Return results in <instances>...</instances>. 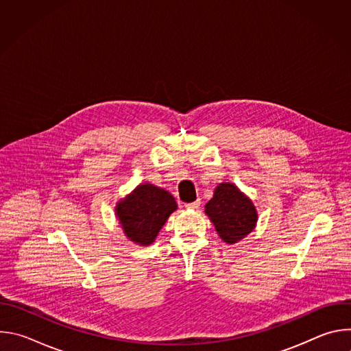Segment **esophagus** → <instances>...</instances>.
Here are the masks:
<instances>
[{
	"instance_id": "1",
	"label": "esophagus",
	"mask_w": 351,
	"mask_h": 351,
	"mask_svg": "<svg viewBox=\"0 0 351 351\" xmlns=\"http://www.w3.org/2000/svg\"><path fill=\"white\" fill-rule=\"evenodd\" d=\"M199 204H202V202H199V199H197V202H194V203H187V204H184V207H186L187 210H198Z\"/></svg>"
}]
</instances>
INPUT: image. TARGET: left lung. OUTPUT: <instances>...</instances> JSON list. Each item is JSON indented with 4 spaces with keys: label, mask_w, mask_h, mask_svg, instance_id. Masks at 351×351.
Returning a JSON list of instances; mask_svg holds the SVG:
<instances>
[{
    "label": "left lung",
    "mask_w": 351,
    "mask_h": 351,
    "mask_svg": "<svg viewBox=\"0 0 351 351\" xmlns=\"http://www.w3.org/2000/svg\"><path fill=\"white\" fill-rule=\"evenodd\" d=\"M206 214L219 237L228 244H234L252 233L258 219L252 199L233 183H219L217 186L214 197L206 206Z\"/></svg>",
    "instance_id": "obj_1"
}]
</instances>
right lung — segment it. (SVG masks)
Here are the masks:
<instances>
[{
    "label": "right lung",
    "instance_id": "right-lung-1",
    "mask_svg": "<svg viewBox=\"0 0 351 351\" xmlns=\"http://www.w3.org/2000/svg\"><path fill=\"white\" fill-rule=\"evenodd\" d=\"M178 208L171 193L152 183L138 184L117 204V215L129 240L152 244L169 215Z\"/></svg>",
    "mask_w": 351,
    "mask_h": 351
}]
</instances>
